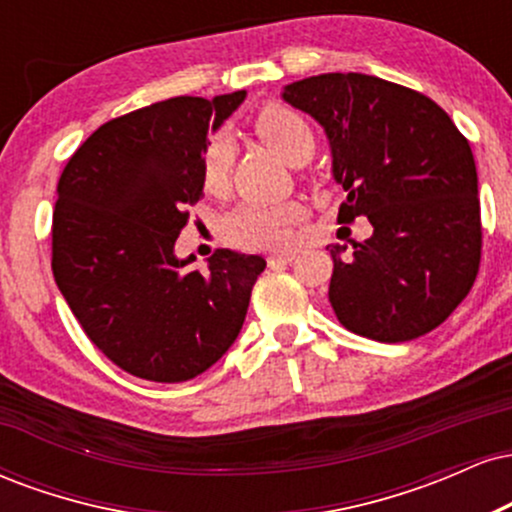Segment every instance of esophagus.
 Listing matches in <instances>:
<instances>
[{
	"mask_svg": "<svg viewBox=\"0 0 512 512\" xmlns=\"http://www.w3.org/2000/svg\"><path fill=\"white\" fill-rule=\"evenodd\" d=\"M293 257H296V252H276V255L267 257V264L272 269H279V267H286V264L293 262Z\"/></svg>",
	"mask_w": 512,
	"mask_h": 512,
	"instance_id": "34e87169",
	"label": "esophagus"
}]
</instances>
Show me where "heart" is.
<instances>
[{"mask_svg": "<svg viewBox=\"0 0 512 512\" xmlns=\"http://www.w3.org/2000/svg\"><path fill=\"white\" fill-rule=\"evenodd\" d=\"M257 134L279 156L293 166H303L315 151V134L310 122L289 105H264L255 117ZM233 163V139L228 134H214L204 146L202 180L211 192H221L228 185ZM303 216V209L293 202H245L228 214L226 238L245 250H276L291 243V226Z\"/></svg>", "mask_w": 512, "mask_h": 512, "instance_id": "b5f03b06", "label": "heart"}]
</instances>
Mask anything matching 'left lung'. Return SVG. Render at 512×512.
I'll return each mask as SVG.
<instances>
[{
    "mask_svg": "<svg viewBox=\"0 0 512 512\" xmlns=\"http://www.w3.org/2000/svg\"><path fill=\"white\" fill-rule=\"evenodd\" d=\"M286 103L315 117L344 187L339 223L368 216L373 236L330 245V303L349 332L409 342L436 330L479 272L481 211L472 149L450 115L407 86L368 74L293 81Z\"/></svg>",
    "mask_w": 512,
    "mask_h": 512,
    "instance_id": "obj_1",
    "label": "left lung"
}]
</instances>
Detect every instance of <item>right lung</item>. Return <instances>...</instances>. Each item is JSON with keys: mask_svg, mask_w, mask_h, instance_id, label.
Instances as JSON below:
<instances>
[{"mask_svg": "<svg viewBox=\"0 0 512 512\" xmlns=\"http://www.w3.org/2000/svg\"><path fill=\"white\" fill-rule=\"evenodd\" d=\"M245 91L178 96L105 122L62 170L52 214V274L86 337L115 366L185 383L236 342L267 262L216 250L207 272L175 257L204 197L207 132Z\"/></svg>", "mask_w": 512, "mask_h": 512, "instance_id": "1", "label": "right lung"}]
</instances>
